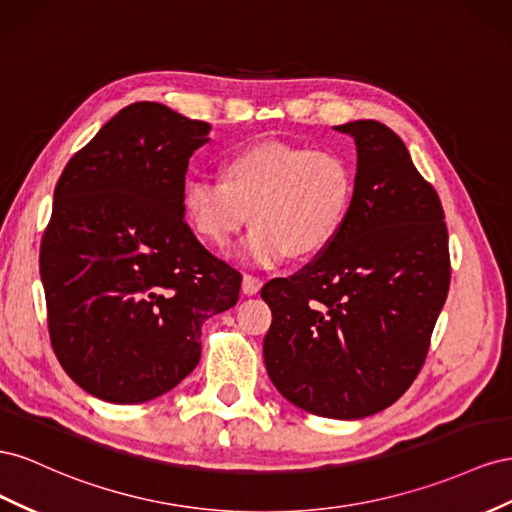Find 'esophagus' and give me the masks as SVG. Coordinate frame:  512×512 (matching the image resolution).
Returning <instances> with one entry per match:
<instances>
[{"label": "esophagus", "instance_id": "34e87169", "mask_svg": "<svg viewBox=\"0 0 512 512\" xmlns=\"http://www.w3.org/2000/svg\"><path fill=\"white\" fill-rule=\"evenodd\" d=\"M261 285H264V283H261L259 276H253V274H244L242 276V291H244L246 296H255L257 291L261 289Z\"/></svg>", "mask_w": 512, "mask_h": 512}]
</instances>
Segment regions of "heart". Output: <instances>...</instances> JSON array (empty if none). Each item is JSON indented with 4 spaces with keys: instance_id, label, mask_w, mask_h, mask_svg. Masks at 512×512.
Masks as SVG:
<instances>
[{
    "instance_id": "1",
    "label": "heart",
    "mask_w": 512,
    "mask_h": 512,
    "mask_svg": "<svg viewBox=\"0 0 512 512\" xmlns=\"http://www.w3.org/2000/svg\"><path fill=\"white\" fill-rule=\"evenodd\" d=\"M354 193V171L341 154L268 141L233 152L221 180H188L182 212L216 248H227L251 218L255 227L238 255L248 266L274 268L289 255L326 251L345 227Z\"/></svg>"
}]
</instances>
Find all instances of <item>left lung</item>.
I'll list each match as a JSON object with an SVG mask.
<instances>
[{
  "mask_svg": "<svg viewBox=\"0 0 512 512\" xmlns=\"http://www.w3.org/2000/svg\"><path fill=\"white\" fill-rule=\"evenodd\" d=\"M334 128L356 141L352 210L326 251L261 289L272 311L264 362L300 410L356 420L386 410L420 373L450 255L440 197L399 135L375 120Z\"/></svg>",
  "mask_w": 512,
  "mask_h": 512,
  "instance_id": "left-lung-1",
  "label": "left lung"
}]
</instances>
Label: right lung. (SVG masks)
<instances>
[{
    "label": "right lung",
    "mask_w": 512,
    "mask_h": 512,
    "mask_svg": "<svg viewBox=\"0 0 512 512\" xmlns=\"http://www.w3.org/2000/svg\"><path fill=\"white\" fill-rule=\"evenodd\" d=\"M210 124L135 102L68 160L40 244L53 352L109 403L178 386L201 358V326L238 302L242 276L184 221L188 158Z\"/></svg>",
    "instance_id": "right-lung-1"
}]
</instances>
